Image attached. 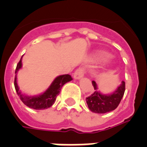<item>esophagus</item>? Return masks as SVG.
Returning <instances> with one entry per match:
<instances>
[{
    "instance_id": "esophagus-1",
    "label": "esophagus",
    "mask_w": 147,
    "mask_h": 147,
    "mask_svg": "<svg viewBox=\"0 0 147 147\" xmlns=\"http://www.w3.org/2000/svg\"><path fill=\"white\" fill-rule=\"evenodd\" d=\"M83 75H84V68L80 67L74 74V78L75 80H80V79L82 78V76H83Z\"/></svg>"
}]
</instances>
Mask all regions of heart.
Segmentation results:
<instances>
[{
	"label": "heart",
	"instance_id": "b5f03b06",
	"mask_svg": "<svg viewBox=\"0 0 147 147\" xmlns=\"http://www.w3.org/2000/svg\"><path fill=\"white\" fill-rule=\"evenodd\" d=\"M100 55H104V54L102 53V54H100Z\"/></svg>",
	"mask_w": 147,
	"mask_h": 147
}]
</instances>
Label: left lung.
<instances>
[{"instance_id": "8db88e82", "label": "left lung", "mask_w": 147, "mask_h": 147, "mask_svg": "<svg viewBox=\"0 0 147 147\" xmlns=\"http://www.w3.org/2000/svg\"><path fill=\"white\" fill-rule=\"evenodd\" d=\"M94 92L86 98L88 109L95 113H106L114 110L119 106L125 90V82L122 81V84L111 94H104L98 91V86L92 81Z\"/></svg>"}]
</instances>
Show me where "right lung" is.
<instances>
[{"mask_svg": "<svg viewBox=\"0 0 147 147\" xmlns=\"http://www.w3.org/2000/svg\"><path fill=\"white\" fill-rule=\"evenodd\" d=\"M22 56L17 65L15 72L16 76L15 80H14V86H15L17 94L22 101L30 108L34 109V110H45V109L49 108L51 106H53V104L55 103L57 96L60 93L61 89L63 86L67 82L72 80V77L69 74L60 75L55 79L53 82L51 83L50 86L47 88L44 92L36 96H28L21 92V91L19 90V86L17 84L16 74L22 66Z\"/></svg>", "mask_w": 147, "mask_h": 147, "instance_id": "add662e5", "label": "right lung"}]
</instances>
